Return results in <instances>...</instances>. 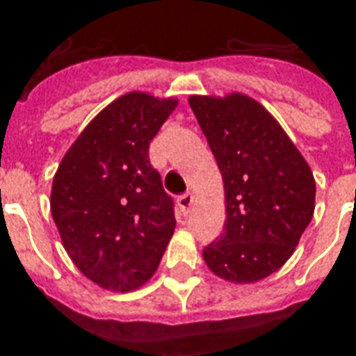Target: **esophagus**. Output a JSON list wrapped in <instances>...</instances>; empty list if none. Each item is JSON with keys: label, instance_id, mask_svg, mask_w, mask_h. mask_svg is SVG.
<instances>
[{"label": "esophagus", "instance_id": "obj_1", "mask_svg": "<svg viewBox=\"0 0 356 356\" xmlns=\"http://www.w3.org/2000/svg\"><path fill=\"white\" fill-rule=\"evenodd\" d=\"M177 203H179V207H181L183 214H188L190 209H192V205H194V195L190 194V192H186V194H183V195H179Z\"/></svg>", "mask_w": 356, "mask_h": 356}]
</instances>
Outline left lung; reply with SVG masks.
<instances>
[{"label":"left lung","instance_id":"left-lung-1","mask_svg":"<svg viewBox=\"0 0 356 356\" xmlns=\"http://www.w3.org/2000/svg\"><path fill=\"white\" fill-rule=\"evenodd\" d=\"M225 186L223 233L203 249L218 277L254 282L281 268L314 214L309 164L275 118L243 94L188 99Z\"/></svg>","mask_w":356,"mask_h":356}]
</instances>
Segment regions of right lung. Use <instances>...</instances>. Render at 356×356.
Returning a JSON list of instances; mask_svg holds the SVG:
<instances>
[{"label": "right lung", "instance_id": "add662e5", "mask_svg": "<svg viewBox=\"0 0 356 356\" xmlns=\"http://www.w3.org/2000/svg\"><path fill=\"white\" fill-rule=\"evenodd\" d=\"M177 107L144 92L118 97L64 155L51 214L70 259L114 292L142 286L175 231L173 197L151 166L149 144Z\"/></svg>", "mask_w": 356, "mask_h": 356}]
</instances>
